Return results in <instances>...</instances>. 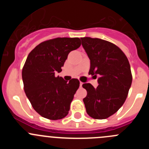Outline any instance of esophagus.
I'll return each mask as SVG.
<instances>
[{
  "mask_svg": "<svg viewBox=\"0 0 149 149\" xmlns=\"http://www.w3.org/2000/svg\"><path fill=\"white\" fill-rule=\"evenodd\" d=\"M83 84H84V83L81 82V83H80V86H82V85H83Z\"/></svg>",
  "mask_w": 149,
  "mask_h": 149,
  "instance_id": "1",
  "label": "esophagus"
}]
</instances>
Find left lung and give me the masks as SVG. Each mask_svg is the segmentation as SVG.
Segmentation results:
<instances>
[{"label":"left lung","instance_id":"1","mask_svg":"<svg viewBox=\"0 0 149 149\" xmlns=\"http://www.w3.org/2000/svg\"><path fill=\"white\" fill-rule=\"evenodd\" d=\"M83 48L90 60L89 74L97 77V88L82 85L87 92L84 98L86 113L95 119L113 115L125 103L132 83L127 56L113 43L98 38H81Z\"/></svg>","mask_w":149,"mask_h":149}]
</instances>
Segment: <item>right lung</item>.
<instances>
[{"mask_svg": "<svg viewBox=\"0 0 149 149\" xmlns=\"http://www.w3.org/2000/svg\"><path fill=\"white\" fill-rule=\"evenodd\" d=\"M81 46L79 38H55L38 45L27 56L22 69L24 89L34 110L51 120L66 116L80 82L56 77L68 54Z\"/></svg>", "mask_w": 149, "mask_h": 149, "instance_id": "add662e5", "label": "right lung"}]
</instances>
